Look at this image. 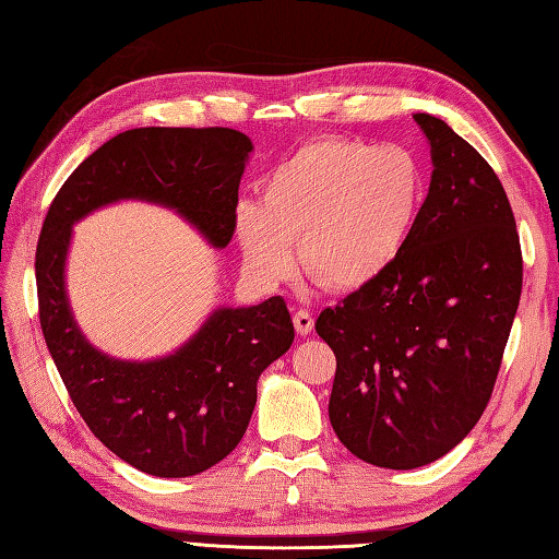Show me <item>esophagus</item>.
Masks as SVG:
<instances>
[{"label": "esophagus", "instance_id": "1", "mask_svg": "<svg viewBox=\"0 0 559 559\" xmlns=\"http://www.w3.org/2000/svg\"><path fill=\"white\" fill-rule=\"evenodd\" d=\"M294 328L299 335H311L313 330V316L309 311H296L294 313Z\"/></svg>", "mask_w": 559, "mask_h": 559}]
</instances>
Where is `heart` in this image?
I'll return each mask as SVG.
<instances>
[{
  "label": "heart",
  "mask_w": 559,
  "mask_h": 559,
  "mask_svg": "<svg viewBox=\"0 0 559 559\" xmlns=\"http://www.w3.org/2000/svg\"><path fill=\"white\" fill-rule=\"evenodd\" d=\"M427 204V168L405 146L347 136L301 144L258 186V207L236 212L243 267L260 284L294 270L337 294L379 284L413 243Z\"/></svg>",
  "instance_id": "b5f03b06"
}]
</instances>
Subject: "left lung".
Here are the masks:
<instances>
[{
	"label": "left lung",
	"instance_id": "1",
	"mask_svg": "<svg viewBox=\"0 0 559 559\" xmlns=\"http://www.w3.org/2000/svg\"><path fill=\"white\" fill-rule=\"evenodd\" d=\"M415 122L435 170L413 243L379 284L316 321L337 359L330 425L357 459L391 471L435 463L477 425L523 280L492 166L443 120L415 112Z\"/></svg>",
	"mask_w": 559,
	"mask_h": 559
}]
</instances>
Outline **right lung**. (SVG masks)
I'll return each instance as SVG.
<instances>
[{"label": "right lung", "instance_id": "add662e5", "mask_svg": "<svg viewBox=\"0 0 559 559\" xmlns=\"http://www.w3.org/2000/svg\"><path fill=\"white\" fill-rule=\"evenodd\" d=\"M250 152L253 142L229 128L120 132L64 180L43 222L36 282L45 345L94 437L142 473L190 477L238 447L260 373L294 343L292 316L282 296L219 306L170 355L116 359L88 343L67 299L72 229L106 204L142 200L174 210L212 248H226Z\"/></svg>", "mask_w": 559, "mask_h": 559}]
</instances>
